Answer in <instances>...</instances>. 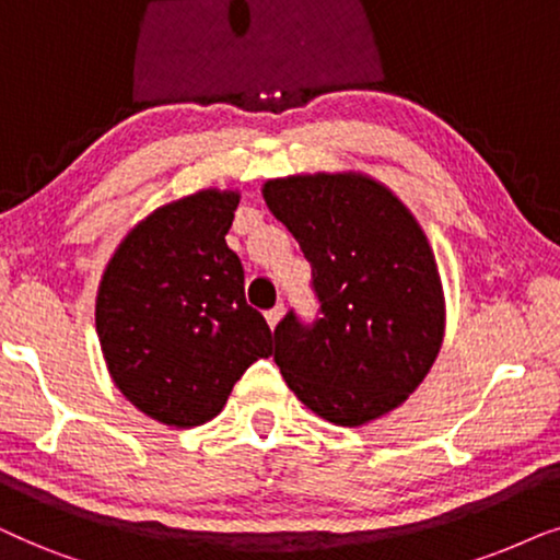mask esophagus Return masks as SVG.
Returning <instances> with one entry per match:
<instances>
[{
	"label": "esophagus",
	"instance_id": "esophagus-1",
	"mask_svg": "<svg viewBox=\"0 0 560 560\" xmlns=\"http://www.w3.org/2000/svg\"><path fill=\"white\" fill-rule=\"evenodd\" d=\"M281 315H284V307H281V304H279V307H273V310H268V312H266V323L271 325V330H273L276 325H279Z\"/></svg>",
	"mask_w": 560,
	"mask_h": 560
}]
</instances>
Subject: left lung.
<instances>
[{"label": "left lung", "mask_w": 560, "mask_h": 560, "mask_svg": "<svg viewBox=\"0 0 560 560\" xmlns=\"http://www.w3.org/2000/svg\"><path fill=\"white\" fill-rule=\"evenodd\" d=\"M264 199L312 266L315 323L276 325L273 361L296 399L358 428L397 409L443 346L445 300L415 214L366 174L271 178Z\"/></svg>", "instance_id": "8db88e82"}]
</instances>
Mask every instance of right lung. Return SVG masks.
Here are the masks:
<instances>
[{"label":"right lung","mask_w":560,"mask_h":560,"mask_svg":"<svg viewBox=\"0 0 560 560\" xmlns=\"http://www.w3.org/2000/svg\"><path fill=\"white\" fill-rule=\"evenodd\" d=\"M237 202V191L205 189L159 207L117 245L96 292L112 382L171 428L220 415L245 369L273 353L225 243Z\"/></svg>","instance_id":"add662e5"}]
</instances>
